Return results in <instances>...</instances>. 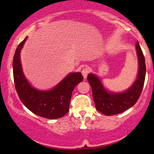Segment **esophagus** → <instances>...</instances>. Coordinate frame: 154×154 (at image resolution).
Listing matches in <instances>:
<instances>
[{
    "mask_svg": "<svg viewBox=\"0 0 154 154\" xmlns=\"http://www.w3.org/2000/svg\"><path fill=\"white\" fill-rule=\"evenodd\" d=\"M81 73H82V74H83V77H84V78H86L87 75H88V73H89V68L87 67V66L86 67H84L83 69H82Z\"/></svg>",
    "mask_w": 154,
    "mask_h": 154,
    "instance_id": "34e87169",
    "label": "esophagus"
}]
</instances>
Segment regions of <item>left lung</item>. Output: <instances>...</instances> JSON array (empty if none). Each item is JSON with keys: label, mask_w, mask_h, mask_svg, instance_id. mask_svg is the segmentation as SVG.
<instances>
[{"label": "left lung", "mask_w": 154, "mask_h": 154, "mask_svg": "<svg viewBox=\"0 0 154 154\" xmlns=\"http://www.w3.org/2000/svg\"><path fill=\"white\" fill-rule=\"evenodd\" d=\"M136 48L139 60L138 77L132 86L125 92L107 91L97 76L89 74L87 77L92 89V97L96 109L106 116L117 115L128 109L137 102L142 94L146 74L145 60L139 42L136 43Z\"/></svg>", "instance_id": "obj_1"}]
</instances>
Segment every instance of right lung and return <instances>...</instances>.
I'll use <instances>...</instances> for the list:
<instances>
[{"label": "right lung", "mask_w": 154, "mask_h": 154, "mask_svg": "<svg viewBox=\"0 0 154 154\" xmlns=\"http://www.w3.org/2000/svg\"><path fill=\"white\" fill-rule=\"evenodd\" d=\"M27 37L15 50L12 62L15 89L23 104L34 114L48 119L64 116L69 111V103L74 87L83 81L81 73H70L57 86L49 91H40L26 80L20 61V53Z\"/></svg>", "instance_id": "obj_1"}]
</instances>
